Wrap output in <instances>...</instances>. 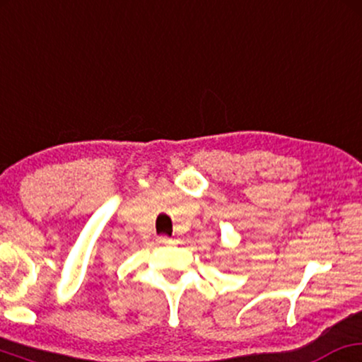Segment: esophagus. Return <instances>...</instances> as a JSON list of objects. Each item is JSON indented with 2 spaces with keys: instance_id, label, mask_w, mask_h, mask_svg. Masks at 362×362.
Returning <instances> with one entry per match:
<instances>
[{
  "instance_id": "34e87169",
  "label": "esophagus",
  "mask_w": 362,
  "mask_h": 362,
  "mask_svg": "<svg viewBox=\"0 0 362 362\" xmlns=\"http://www.w3.org/2000/svg\"><path fill=\"white\" fill-rule=\"evenodd\" d=\"M156 241H158L159 244H171L173 239H171L170 236H166V234H161V236L156 238Z\"/></svg>"
}]
</instances>
